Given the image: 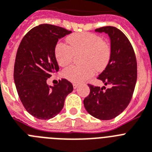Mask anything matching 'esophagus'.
Returning <instances> with one entry per match:
<instances>
[{"label": "esophagus", "mask_w": 152, "mask_h": 152, "mask_svg": "<svg viewBox=\"0 0 152 152\" xmlns=\"http://www.w3.org/2000/svg\"><path fill=\"white\" fill-rule=\"evenodd\" d=\"M73 87L75 89H76V88L78 87V84H73Z\"/></svg>", "instance_id": "obj_1"}]
</instances>
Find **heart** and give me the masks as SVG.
<instances>
[{
	"label": "heart",
	"instance_id": "heart-1",
	"mask_svg": "<svg viewBox=\"0 0 152 152\" xmlns=\"http://www.w3.org/2000/svg\"><path fill=\"white\" fill-rule=\"evenodd\" d=\"M68 46L57 43L54 54L58 64L65 67L72 61L74 54L83 53L81 66H71L63 71V76L74 83H81L92 77L97 70L103 71L111 57V47L101 37L90 32H79L67 36Z\"/></svg>",
	"mask_w": 152,
	"mask_h": 152
}]
</instances>
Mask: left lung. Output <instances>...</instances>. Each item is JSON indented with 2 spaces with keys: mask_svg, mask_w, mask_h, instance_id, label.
<instances>
[{
  "mask_svg": "<svg viewBox=\"0 0 152 152\" xmlns=\"http://www.w3.org/2000/svg\"><path fill=\"white\" fill-rule=\"evenodd\" d=\"M105 32L110 39L111 57L107 67L99 75L105 86L88 85L89 95L84 99L87 112L102 120H112L120 115L130 103L137 82V61L130 41L120 29L105 26L95 30Z\"/></svg>",
  "mask_w": 152,
  "mask_h": 152,
  "instance_id": "obj_1",
  "label": "left lung"
}]
</instances>
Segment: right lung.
I'll use <instances>...</instances> for the list:
<instances>
[{
  "mask_svg": "<svg viewBox=\"0 0 152 152\" xmlns=\"http://www.w3.org/2000/svg\"><path fill=\"white\" fill-rule=\"evenodd\" d=\"M71 32L42 24L30 30L18 46L14 67L15 84L24 107L36 118L50 120L56 116L73 91L72 84L64 78L53 86L46 82L59 71L54 54L58 40Z\"/></svg>",
  "mask_w": 152,
  "mask_h": 152,
  "instance_id": "add662e5",
  "label": "right lung"
}]
</instances>
